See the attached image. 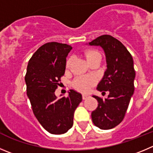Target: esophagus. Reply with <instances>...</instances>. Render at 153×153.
Wrapping results in <instances>:
<instances>
[{
  "label": "esophagus",
  "instance_id": "obj_1",
  "mask_svg": "<svg viewBox=\"0 0 153 153\" xmlns=\"http://www.w3.org/2000/svg\"><path fill=\"white\" fill-rule=\"evenodd\" d=\"M88 97V95H87V94H83V95H82V99L83 100H86Z\"/></svg>",
  "mask_w": 153,
  "mask_h": 153
}]
</instances>
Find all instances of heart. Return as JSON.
I'll return each instance as SVG.
<instances>
[{
    "mask_svg": "<svg viewBox=\"0 0 153 153\" xmlns=\"http://www.w3.org/2000/svg\"><path fill=\"white\" fill-rule=\"evenodd\" d=\"M85 57L87 60L89 62L92 59H95L98 56H101L100 53L98 51L95 50H88L85 53ZM72 62V58L67 59L66 61V68H68ZM96 83V79L93 76L89 75H83V76H78L74 80L73 86L78 90V91H81L82 93H86L89 91L91 87Z\"/></svg>",
    "mask_w": 153,
    "mask_h": 153,
    "instance_id": "obj_1",
    "label": "heart"
}]
</instances>
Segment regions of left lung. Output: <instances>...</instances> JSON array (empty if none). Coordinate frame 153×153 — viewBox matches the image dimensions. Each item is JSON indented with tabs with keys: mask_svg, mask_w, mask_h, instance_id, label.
Instances as JSON below:
<instances>
[{
	"mask_svg": "<svg viewBox=\"0 0 153 153\" xmlns=\"http://www.w3.org/2000/svg\"><path fill=\"white\" fill-rule=\"evenodd\" d=\"M91 46L103 49L107 68L97 89L105 94L108 98L97 96L98 106L91 113L94 124L102 130L115 128L122 122L134 91L135 71L132 56L121 41L109 35L98 37L89 43Z\"/></svg>",
	"mask_w": 153,
	"mask_h": 153,
	"instance_id": "left-lung-1",
	"label": "left lung"
}]
</instances>
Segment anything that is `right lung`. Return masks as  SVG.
<instances>
[{"instance_id":"1","label":"right lung","mask_w":153,"mask_h":153,"mask_svg":"<svg viewBox=\"0 0 153 153\" xmlns=\"http://www.w3.org/2000/svg\"><path fill=\"white\" fill-rule=\"evenodd\" d=\"M72 49L66 44L47 43L27 65L25 81L32 111L43 128L53 134H62L72 128L75 111L82 100L81 94L74 90L68 91L67 97L57 99L55 95Z\"/></svg>"}]
</instances>
